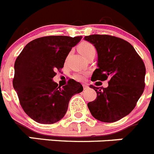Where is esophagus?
Masks as SVG:
<instances>
[{"label":"esophagus","instance_id":"34e87169","mask_svg":"<svg viewBox=\"0 0 154 154\" xmlns=\"http://www.w3.org/2000/svg\"><path fill=\"white\" fill-rule=\"evenodd\" d=\"M83 87H84V89H86V88L89 87V85H88V84H83Z\"/></svg>","mask_w":154,"mask_h":154}]
</instances>
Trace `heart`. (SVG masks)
<instances>
[{"label":"heart","mask_w":154,"mask_h":154,"mask_svg":"<svg viewBox=\"0 0 154 154\" xmlns=\"http://www.w3.org/2000/svg\"><path fill=\"white\" fill-rule=\"evenodd\" d=\"M78 48L79 52L81 53L82 55H83L85 58L87 55H89L90 53L96 51L95 47H94L92 44L89 43V42H82V43H81V44L79 45ZM76 78L78 79H83V75H76Z\"/></svg>","instance_id":"heart-1"}]
</instances>
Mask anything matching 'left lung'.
<instances>
[{
  "instance_id": "left-lung-1",
  "label": "left lung",
  "mask_w": 154,
  "mask_h": 154,
  "mask_svg": "<svg viewBox=\"0 0 154 154\" xmlns=\"http://www.w3.org/2000/svg\"><path fill=\"white\" fill-rule=\"evenodd\" d=\"M97 51L98 69L92 81L109 79L106 88L90 85L97 97L88 103L94 118L113 123L131 112L145 87L146 68L134 48L126 41L110 35L85 36Z\"/></svg>"
}]
</instances>
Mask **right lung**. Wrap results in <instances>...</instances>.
<instances>
[{"instance_id":"1","label":"right lung","mask_w":154,"mask_h":154,"mask_svg":"<svg viewBox=\"0 0 154 154\" xmlns=\"http://www.w3.org/2000/svg\"><path fill=\"white\" fill-rule=\"evenodd\" d=\"M82 36H47L35 39L23 48L14 63L13 86L27 115L35 122L51 124L62 119L81 83L70 79L62 88L53 81L63 68L71 49Z\"/></svg>"}]
</instances>
